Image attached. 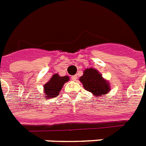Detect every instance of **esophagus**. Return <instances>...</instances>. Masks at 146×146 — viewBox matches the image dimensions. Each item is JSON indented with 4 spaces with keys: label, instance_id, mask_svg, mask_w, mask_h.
I'll list each match as a JSON object with an SVG mask.
<instances>
[{
    "label": "esophagus",
    "instance_id": "34e87169",
    "mask_svg": "<svg viewBox=\"0 0 146 146\" xmlns=\"http://www.w3.org/2000/svg\"><path fill=\"white\" fill-rule=\"evenodd\" d=\"M77 78H78V76L77 75H74V76H72V80H74V81H75L76 80H77Z\"/></svg>",
    "mask_w": 146,
    "mask_h": 146
}]
</instances>
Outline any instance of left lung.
<instances>
[{
    "instance_id": "obj_1",
    "label": "left lung",
    "mask_w": 146,
    "mask_h": 146,
    "mask_svg": "<svg viewBox=\"0 0 146 146\" xmlns=\"http://www.w3.org/2000/svg\"><path fill=\"white\" fill-rule=\"evenodd\" d=\"M79 80L84 89L91 92L94 97L105 96L111 90L109 81L104 79L102 74L94 68H86Z\"/></svg>"
}]
</instances>
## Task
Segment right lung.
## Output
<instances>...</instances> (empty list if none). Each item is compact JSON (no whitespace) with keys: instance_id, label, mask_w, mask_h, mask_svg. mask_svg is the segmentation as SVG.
<instances>
[{"instance_id":"add662e5","label":"right lung","mask_w":146,"mask_h":146,"mask_svg":"<svg viewBox=\"0 0 146 146\" xmlns=\"http://www.w3.org/2000/svg\"><path fill=\"white\" fill-rule=\"evenodd\" d=\"M69 80L68 76H60L58 74H54L50 78L49 81L44 84V95L47 99H50L52 98H55L60 94V92L62 90V86L66 82Z\"/></svg>"}]
</instances>
